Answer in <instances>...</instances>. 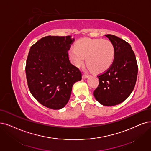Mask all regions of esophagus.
Here are the masks:
<instances>
[{
	"label": "esophagus",
	"instance_id": "esophagus-1",
	"mask_svg": "<svg viewBox=\"0 0 151 151\" xmlns=\"http://www.w3.org/2000/svg\"><path fill=\"white\" fill-rule=\"evenodd\" d=\"M88 77H89V75H83V76H82L83 79H86V78H88Z\"/></svg>",
	"mask_w": 151,
	"mask_h": 151
}]
</instances>
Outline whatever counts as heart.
<instances>
[{"label": "heart", "instance_id": "1", "mask_svg": "<svg viewBox=\"0 0 151 151\" xmlns=\"http://www.w3.org/2000/svg\"><path fill=\"white\" fill-rule=\"evenodd\" d=\"M71 63L77 68L86 63L88 68L99 73L107 70L113 64L115 48L109 40L103 39L83 38L72 47L68 52Z\"/></svg>", "mask_w": 151, "mask_h": 151}]
</instances>
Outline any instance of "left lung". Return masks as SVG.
Masks as SVG:
<instances>
[{
  "label": "left lung",
  "instance_id": "8db88e82",
  "mask_svg": "<svg viewBox=\"0 0 151 151\" xmlns=\"http://www.w3.org/2000/svg\"><path fill=\"white\" fill-rule=\"evenodd\" d=\"M105 36L114 47V60L106 71L98 76L99 85L93 94L100 104L113 106L123 102L132 92L138 67L135 54L129 43L113 35Z\"/></svg>",
  "mask_w": 151,
  "mask_h": 151
}]
</instances>
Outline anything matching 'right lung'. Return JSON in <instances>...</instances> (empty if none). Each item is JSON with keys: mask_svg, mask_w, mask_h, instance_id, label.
Segmentation results:
<instances>
[{"mask_svg": "<svg viewBox=\"0 0 151 151\" xmlns=\"http://www.w3.org/2000/svg\"><path fill=\"white\" fill-rule=\"evenodd\" d=\"M71 36H47L30 47L25 72L30 93L44 106L60 109L68 103L75 83L81 80L79 69L69 60Z\"/></svg>", "mask_w": 151, "mask_h": 151, "instance_id": "1", "label": "right lung"}]
</instances>
